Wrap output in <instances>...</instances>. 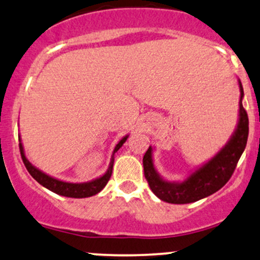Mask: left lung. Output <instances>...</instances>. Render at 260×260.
<instances>
[{
    "instance_id": "1",
    "label": "left lung",
    "mask_w": 260,
    "mask_h": 260,
    "mask_svg": "<svg viewBox=\"0 0 260 260\" xmlns=\"http://www.w3.org/2000/svg\"><path fill=\"white\" fill-rule=\"evenodd\" d=\"M240 109L237 125L229 141L202 166L181 181H168L157 172L153 161V147L149 146L143 155V170L149 187L159 200L173 204L196 202L215 193L229 181L248 139V117L242 106L243 87L239 79Z\"/></svg>"
}]
</instances>
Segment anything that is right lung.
Returning <instances> with one entry per match:
<instances>
[{"label":"right lung","instance_id":"right-lung-1","mask_svg":"<svg viewBox=\"0 0 260 260\" xmlns=\"http://www.w3.org/2000/svg\"><path fill=\"white\" fill-rule=\"evenodd\" d=\"M129 135H125L123 139L120 140L117 143L114 149H113V154L111 158V163H109L108 169L107 172L101 175L100 178H96L91 181H86V182H68V181H63V180L56 179L53 176L48 175L40 170L39 168H36L35 166H32L30 163L29 159L26 158L25 152H24V147L23 143H21V139L19 136V149H20V154H21V159L24 161V166L26 167L27 172H29L30 175L32 176L36 181L39 182L40 185H42L44 187L47 188L54 193L59 194V196H64V197H70V198H86V197H91L97 194L99 192L103 190V187L107 185L108 180L111 179L112 172H113V163H114V154L115 152L119 151V148L124 145L125 141L127 140Z\"/></svg>","mask_w":260,"mask_h":260}]
</instances>
